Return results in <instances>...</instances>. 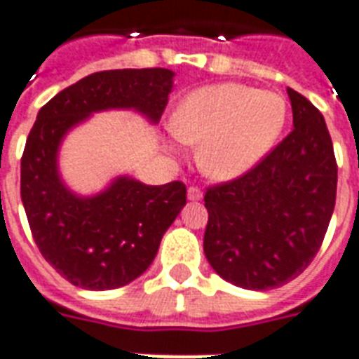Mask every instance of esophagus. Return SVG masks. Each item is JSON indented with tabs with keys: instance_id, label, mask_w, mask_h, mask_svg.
<instances>
[{
	"instance_id": "esophagus-1",
	"label": "esophagus",
	"mask_w": 359,
	"mask_h": 359,
	"mask_svg": "<svg viewBox=\"0 0 359 359\" xmlns=\"http://www.w3.org/2000/svg\"><path fill=\"white\" fill-rule=\"evenodd\" d=\"M203 198V192H201L198 187H190L188 188V200L190 201H200Z\"/></svg>"
}]
</instances>
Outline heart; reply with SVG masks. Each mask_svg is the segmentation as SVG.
Masks as SVG:
<instances>
[{"mask_svg": "<svg viewBox=\"0 0 359 359\" xmlns=\"http://www.w3.org/2000/svg\"><path fill=\"white\" fill-rule=\"evenodd\" d=\"M287 121L285 98L241 83L200 87L180 100L175 137L198 147V165L215 180L238 179L272 150Z\"/></svg>", "mask_w": 359, "mask_h": 359, "instance_id": "b5f03b06", "label": "heart"}]
</instances>
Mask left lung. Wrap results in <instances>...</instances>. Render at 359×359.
<instances>
[{
  "mask_svg": "<svg viewBox=\"0 0 359 359\" xmlns=\"http://www.w3.org/2000/svg\"><path fill=\"white\" fill-rule=\"evenodd\" d=\"M293 131L238 179L205 192L203 251L233 285L281 287L320 251L335 209L337 159L325 119L301 93L287 89Z\"/></svg>",
  "mask_w": 359,
  "mask_h": 359,
  "instance_id": "obj_1",
  "label": "left lung"
}]
</instances>
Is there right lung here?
<instances>
[{"label": "right lung", "instance_id": "right-lung-1", "mask_svg": "<svg viewBox=\"0 0 359 359\" xmlns=\"http://www.w3.org/2000/svg\"><path fill=\"white\" fill-rule=\"evenodd\" d=\"M172 76L167 68L97 72L55 95L32 127L20 159L24 211L45 261L76 287L104 291L137 280L187 205V187L118 177L104 192L81 198L58 175V146L93 112L133 108L158 123Z\"/></svg>", "mask_w": 359, "mask_h": 359}]
</instances>
